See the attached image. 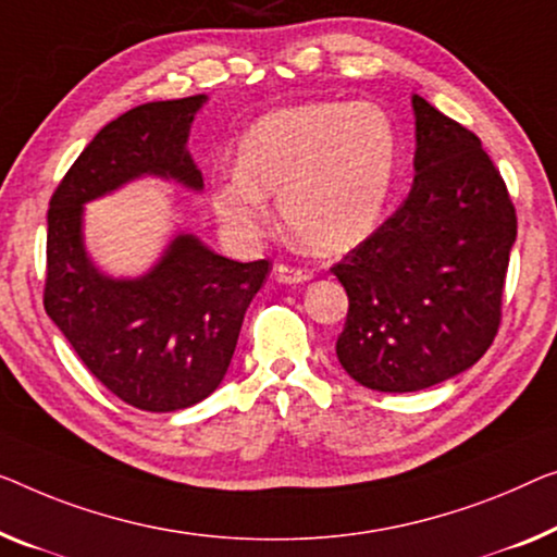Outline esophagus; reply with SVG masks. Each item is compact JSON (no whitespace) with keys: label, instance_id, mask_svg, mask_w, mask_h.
<instances>
[{"label":"esophagus","instance_id":"34e87169","mask_svg":"<svg viewBox=\"0 0 557 557\" xmlns=\"http://www.w3.org/2000/svg\"><path fill=\"white\" fill-rule=\"evenodd\" d=\"M275 280L282 285H300V282L312 280V272L307 268H295V264H275Z\"/></svg>","mask_w":557,"mask_h":557}]
</instances>
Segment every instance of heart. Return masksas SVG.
<instances>
[{
	"mask_svg": "<svg viewBox=\"0 0 557 557\" xmlns=\"http://www.w3.org/2000/svg\"><path fill=\"white\" fill-rule=\"evenodd\" d=\"M400 137L375 102H305L257 120L239 164L212 180V207L239 237H257L280 195L282 222L305 250L332 255L377 227L395 187Z\"/></svg>",
	"mask_w": 557,
	"mask_h": 557,
	"instance_id": "1",
	"label": "heart"
}]
</instances>
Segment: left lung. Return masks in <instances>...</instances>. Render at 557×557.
I'll return each mask as SVG.
<instances>
[{
  "label": "left lung",
  "mask_w": 557,
  "mask_h": 557,
  "mask_svg": "<svg viewBox=\"0 0 557 557\" xmlns=\"http://www.w3.org/2000/svg\"><path fill=\"white\" fill-rule=\"evenodd\" d=\"M412 110L408 199L332 268L350 300L337 360L380 393L433 387L483 358L518 235L516 205L480 137L418 95Z\"/></svg>",
  "instance_id": "obj_1"
}]
</instances>
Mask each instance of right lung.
I'll list each match as a JSON object with an SVG mask.
<instances>
[{"label":"right lung","instance_id":"right-lung-1","mask_svg":"<svg viewBox=\"0 0 557 557\" xmlns=\"http://www.w3.org/2000/svg\"><path fill=\"white\" fill-rule=\"evenodd\" d=\"M205 99L147 102L120 114L49 199L45 310L99 383L147 412L185 410L218 389L272 264L227 260L182 232L147 275L114 280L87 257L82 212L89 199L143 174L202 189L187 137Z\"/></svg>","mask_w":557,"mask_h":557}]
</instances>
